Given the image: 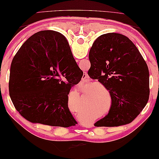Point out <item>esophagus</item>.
I'll use <instances>...</instances> for the list:
<instances>
[{
  "label": "esophagus",
  "instance_id": "34e87169",
  "mask_svg": "<svg viewBox=\"0 0 159 159\" xmlns=\"http://www.w3.org/2000/svg\"><path fill=\"white\" fill-rule=\"evenodd\" d=\"M89 76H88V75H87V73L86 72H84V74H83V76H82V80H83V81H88V80H89Z\"/></svg>",
  "mask_w": 159,
  "mask_h": 159
}]
</instances>
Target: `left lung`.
I'll list each match as a JSON object with an SVG mask.
<instances>
[{
    "mask_svg": "<svg viewBox=\"0 0 159 159\" xmlns=\"http://www.w3.org/2000/svg\"><path fill=\"white\" fill-rule=\"evenodd\" d=\"M89 59V76L104 85L111 98L108 114L94 125L115 127L131 123L146 106L150 93L148 66L139 49L127 36L107 33L94 41Z\"/></svg>",
    "mask_w": 159,
    "mask_h": 159,
    "instance_id": "1",
    "label": "left lung"
}]
</instances>
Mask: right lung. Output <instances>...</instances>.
Listing matches in <instances>:
<instances>
[{"label": "right lung", "instance_id": "obj_1", "mask_svg": "<svg viewBox=\"0 0 159 159\" xmlns=\"http://www.w3.org/2000/svg\"><path fill=\"white\" fill-rule=\"evenodd\" d=\"M82 75L62 34L41 31L25 41L13 57L9 95L17 111L31 123L74 126L77 122L68 107V95ZM64 78L68 84L62 81Z\"/></svg>", "mask_w": 159, "mask_h": 159}]
</instances>
